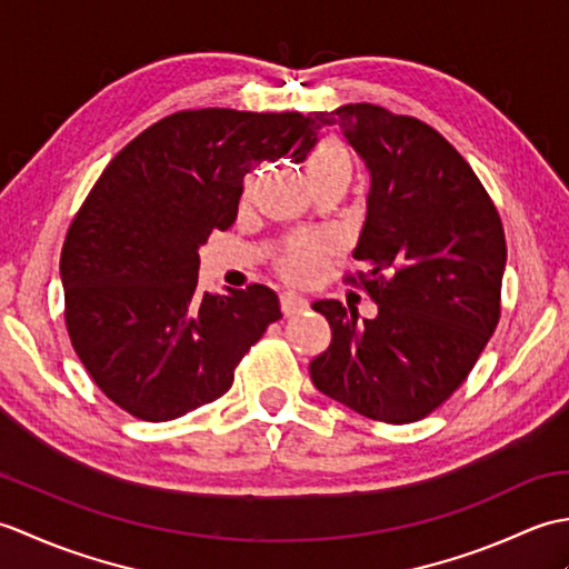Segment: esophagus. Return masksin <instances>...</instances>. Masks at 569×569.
<instances>
[{
  "label": "esophagus",
  "mask_w": 569,
  "mask_h": 569,
  "mask_svg": "<svg viewBox=\"0 0 569 569\" xmlns=\"http://www.w3.org/2000/svg\"><path fill=\"white\" fill-rule=\"evenodd\" d=\"M308 308V300L303 296H298L293 291H286L281 293V310L283 316H298V312H303Z\"/></svg>",
  "instance_id": "esophagus-1"
}]
</instances>
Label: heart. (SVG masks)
Masks as SVG:
<instances>
[{"label": "heart", "instance_id": "b5f03b06", "mask_svg": "<svg viewBox=\"0 0 569 569\" xmlns=\"http://www.w3.org/2000/svg\"><path fill=\"white\" fill-rule=\"evenodd\" d=\"M337 161H349L347 151L337 141H320L316 149L308 156V171L318 166H328ZM322 259V244L320 241H298L286 253L283 259V273L293 281H308V278L316 276L318 266Z\"/></svg>", "mask_w": 569, "mask_h": 569}]
</instances>
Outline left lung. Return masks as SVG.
Masks as SVG:
<instances>
[{"label":"left lung","instance_id":"8db88e82","mask_svg":"<svg viewBox=\"0 0 569 569\" xmlns=\"http://www.w3.org/2000/svg\"><path fill=\"white\" fill-rule=\"evenodd\" d=\"M293 151L306 161L320 129H340L371 186L352 257L379 306L359 320L316 300L332 342L310 361L316 389L371 420L413 422L450 398L499 325L506 237L485 186L450 141L413 117L357 102L308 114Z\"/></svg>","mask_w":569,"mask_h":569}]
</instances>
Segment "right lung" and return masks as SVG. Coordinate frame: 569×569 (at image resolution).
Here are the masks:
<instances>
[{"label":"right lung","instance_id":"add662e5","mask_svg":"<svg viewBox=\"0 0 569 569\" xmlns=\"http://www.w3.org/2000/svg\"><path fill=\"white\" fill-rule=\"evenodd\" d=\"M300 112H176L129 141L72 220L60 281L76 355L127 413L163 422L229 391L281 303L198 291V249L237 220L244 176L306 139Z\"/></svg>","mask_w":569,"mask_h":569}]
</instances>
